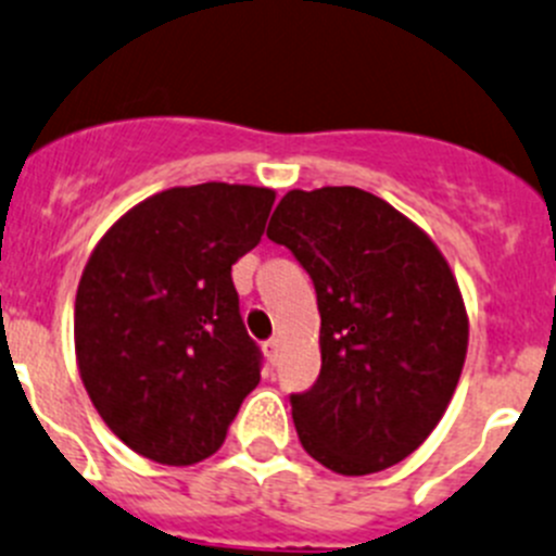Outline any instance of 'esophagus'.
<instances>
[{
    "instance_id": "obj_1",
    "label": "esophagus",
    "mask_w": 556,
    "mask_h": 556,
    "mask_svg": "<svg viewBox=\"0 0 556 556\" xmlns=\"http://www.w3.org/2000/svg\"><path fill=\"white\" fill-rule=\"evenodd\" d=\"M263 350H266V358L271 361V364H277V358H279V350H282V342H279V339L274 337V339H268L266 344H263Z\"/></svg>"
}]
</instances>
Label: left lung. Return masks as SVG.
<instances>
[{
    "mask_svg": "<svg viewBox=\"0 0 556 556\" xmlns=\"http://www.w3.org/2000/svg\"><path fill=\"white\" fill-rule=\"evenodd\" d=\"M268 239L312 277L320 377L290 393L312 459L342 476L396 465L432 434L467 355L459 285L434 241L358 187L293 190Z\"/></svg>",
    "mask_w": 556,
    "mask_h": 556,
    "instance_id": "1",
    "label": "left lung"
}]
</instances>
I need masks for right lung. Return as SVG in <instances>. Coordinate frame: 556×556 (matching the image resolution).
<instances>
[{
    "label": "right lung",
    "mask_w": 556,
    "mask_h": 556,
    "mask_svg": "<svg viewBox=\"0 0 556 556\" xmlns=\"http://www.w3.org/2000/svg\"><path fill=\"white\" fill-rule=\"evenodd\" d=\"M271 206L266 187H174L129 208L91 252L75 355L91 404L135 454L206 459L261 382L230 268L257 247Z\"/></svg>",
    "instance_id": "obj_1"
}]
</instances>
